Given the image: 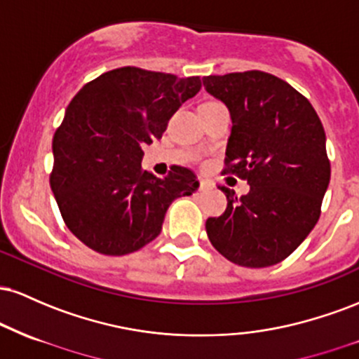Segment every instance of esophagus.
<instances>
[{"mask_svg": "<svg viewBox=\"0 0 359 359\" xmlns=\"http://www.w3.org/2000/svg\"><path fill=\"white\" fill-rule=\"evenodd\" d=\"M212 189V182L208 179H199V191H209Z\"/></svg>", "mask_w": 359, "mask_h": 359, "instance_id": "obj_1", "label": "esophagus"}]
</instances>
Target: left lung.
Wrapping results in <instances>:
<instances>
[{
	"label": "left lung",
	"mask_w": 359,
	"mask_h": 359,
	"mask_svg": "<svg viewBox=\"0 0 359 359\" xmlns=\"http://www.w3.org/2000/svg\"><path fill=\"white\" fill-rule=\"evenodd\" d=\"M203 82L233 119L224 174L250 184L240 199L231 189L219 187L228 208L205 221L209 241L236 265H275L319 221L331 179L323 123L307 97L271 74L233 72Z\"/></svg>",
	"instance_id": "1"
}]
</instances>
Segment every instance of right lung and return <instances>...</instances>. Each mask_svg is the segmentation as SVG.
Segmentation results:
<instances>
[{
	"mask_svg": "<svg viewBox=\"0 0 359 359\" xmlns=\"http://www.w3.org/2000/svg\"><path fill=\"white\" fill-rule=\"evenodd\" d=\"M199 89L197 76L121 67L74 96L53 135L50 187L77 240L101 255L133 253L158 236L172 201L197 191L189 168L174 165L158 179L142 158Z\"/></svg>",
	"mask_w": 359,
	"mask_h": 359,
	"instance_id": "right-lung-1",
	"label": "right lung"
}]
</instances>
